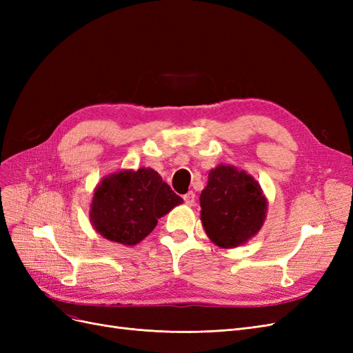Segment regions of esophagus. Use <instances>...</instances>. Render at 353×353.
Segmentation results:
<instances>
[{
    "label": "esophagus",
    "instance_id": "1",
    "mask_svg": "<svg viewBox=\"0 0 353 353\" xmlns=\"http://www.w3.org/2000/svg\"><path fill=\"white\" fill-rule=\"evenodd\" d=\"M184 201H185V205H188V206H193L194 203H196V194L193 193V191H188L187 194H184Z\"/></svg>",
    "mask_w": 353,
    "mask_h": 353
}]
</instances>
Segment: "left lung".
Returning a JSON list of instances; mask_svg holds the SVG:
<instances>
[{
  "mask_svg": "<svg viewBox=\"0 0 353 353\" xmlns=\"http://www.w3.org/2000/svg\"><path fill=\"white\" fill-rule=\"evenodd\" d=\"M200 208L208 237L222 249H232L258 234L268 201L253 176L236 166L219 165L209 172Z\"/></svg>",
  "mask_w": 353,
  "mask_h": 353,
  "instance_id": "left-lung-1",
  "label": "left lung"
}]
</instances>
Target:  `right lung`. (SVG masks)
I'll use <instances>...</instances> for the list:
<instances>
[{
  "label": "right lung",
  "mask_w": 353,
  "mask_h": 353,
  "mask_svg": "<svg viewBox=\"0 0 353 353\" xmlns=\"http://www.w3.org/2000/svg\"><path fill=\"white\" fill-rule=\"evenodd\" d=\"M181 203L183 199L156 170L126 169L101 179L94 191L90 219L104 239L135 245L154 230L159 218Z\"/></svg>",
  "instance_id": "obj_1"
}]
</instances>
